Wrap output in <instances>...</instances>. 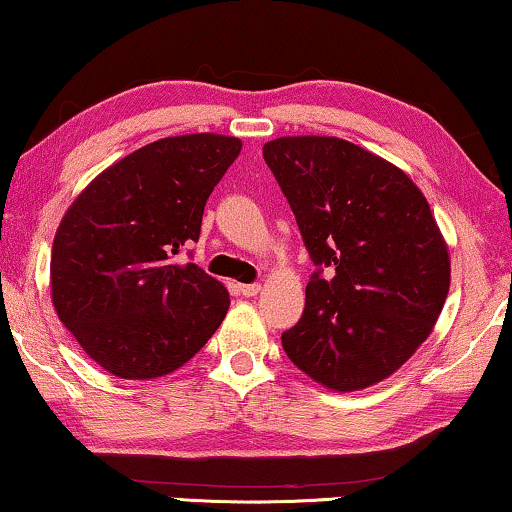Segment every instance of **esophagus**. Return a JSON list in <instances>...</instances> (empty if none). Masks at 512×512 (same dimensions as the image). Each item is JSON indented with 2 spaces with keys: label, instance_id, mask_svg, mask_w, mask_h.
Returning <instances> with one entry per match:
<instances>
[{
  "label": "esophagus",
  "instance_id": "obj_1",
  "mask_svg": "<svg viewBox=\"0 0 512 512\" xmlns=\"http://www.w3.org/2000/svg\"><path fill=\"white\" fill-rule=\"evenodd\" d=\"M239 292L243 296H257L262 292V285H259V282H253V285H239Z\"/></svg>",
  "mask_w": 512,
  "mask_h": 512
}]
</instances>
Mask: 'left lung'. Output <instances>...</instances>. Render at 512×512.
Returning a JSON list of instances; mask_svg holds the SVG:
<instances>
[{
    "label": "left lung",
    "instance_id": "8db88e82",
    "mask_svg": "<svg viewBox=\"0 0 512 512\" xmlns=\"http://www.w3.org/2000/svg\"><path fill=\"white\" fill-rule=\"evenodd\" d=\"M262 151L317 266L282 349L331 391L391 377L432 333L451 287L425 195L400 167L340 137H278Z\"/></svg>",
    "mask_w": 512,
    "mask_h": 512
}]
</instances>
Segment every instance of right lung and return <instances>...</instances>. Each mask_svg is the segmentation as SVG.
<instances>
[{
    "mask_svg": "<svg viewBox=\"0 0 512 512\" xmlns=\"http://www.w3.org/2000/svg\"><path fill=\"white\" fill-rule=\"evenodd\" d=\"M239 151V137H163L98 174L61 218L52 303L114 377L170 375L225 319L227 289L174 255L200 239L204 204Z\"/></svg>",
    "mask_w": 512,
    "mask_h": 512,
    "instance_id": "obj_1",
    "label": "right lung"
}]
</instances>
